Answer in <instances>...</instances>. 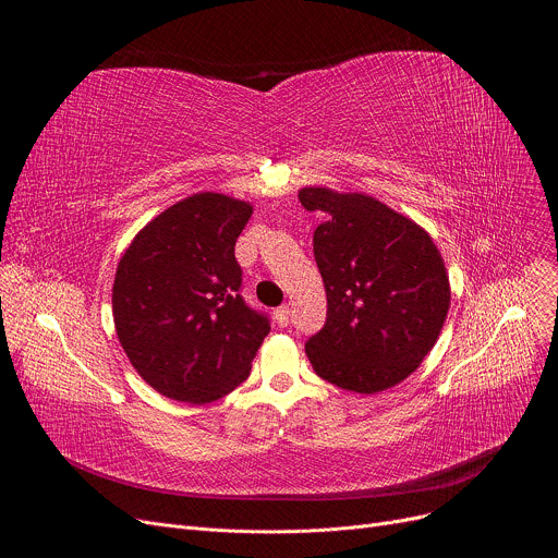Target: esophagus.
Segmentation results:
<instances>
[{"instance_id": "1", "label": "esophagus", "mask_w": 558, "mask_h": 558, "mask_svg": "<svg viewBox=\"0 0 558 558\" xmlns=\"http://www.w3.org/2000/svg\"><path fill=\"white\" fill-rule=\"evenodd\" d=\"M274 317H276V323H278V327H287L289 325V317H291V308L284 304V306H278L276 311H274Z\"/></svg>"}]
</instances>
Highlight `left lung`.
I'll return each mask as SVG.
<instances>
[{
	"instance_id": "left-lung-1",
	"label": "left lung",
	"mask_w": 558,
	"mask_h": 558,
	"mask_svg": "<svg viewBox=\"0 0 558 558\" xmlns=\"http://www.w3.org/2000/svg\"><path fill=\"white\" fill-rule=\"evenodd\" d=\"M325 214L313 256L327 289V323L304 351L338 388L375 395L404 381L435 347L450 306L444 258L424 227L368 194L302 187Z\"/></svg>"
}]
</instances>
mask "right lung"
<instances>
[{"label":"right lung","mask_w":558,"mask_h":558,"mask_svg":"<svg viewBox=\"0 0 558 558\" xmlns=\"http://www.w3.org/2000/svg\"><path fill=\"white\" fill-rule=\"evenodd\" d=\"M252 211L247 201L192 194L151 218L119 260V342L136 373L170 400H220L247 379L271 329L245 304L233 256Z\"/></svg>","instance_id":"obj_1"}]
</instances>
